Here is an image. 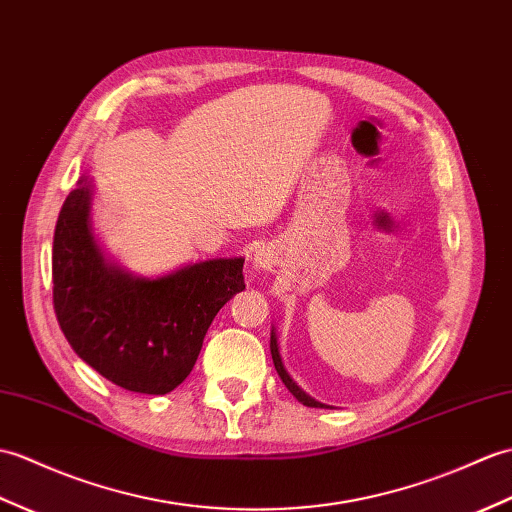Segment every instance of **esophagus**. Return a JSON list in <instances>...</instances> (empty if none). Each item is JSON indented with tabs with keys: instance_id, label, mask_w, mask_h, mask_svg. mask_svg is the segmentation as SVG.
<instances>
[{
	"instance_id": "1",
	"label": "esophagus",
	"mask_w": 512,
	"mask_h": 512,
	"mask_svg": "<svg viewBox=\"0 0 512 512\" xmlns=\"http://www.w3.org/2000/svg\"><path fill=\"white\" fill-rule=\"evenodd\" d=\"M253 266L259 268V270H266L272 266V257H270V251L268 248H259V251H255V257H253Z\"/></svg>"
}]
</instances>
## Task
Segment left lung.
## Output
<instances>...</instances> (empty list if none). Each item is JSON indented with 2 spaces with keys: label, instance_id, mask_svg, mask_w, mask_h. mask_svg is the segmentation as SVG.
Returning a JSON list of instances; mask_svg holds the SVG:
<instances>
[{
  "label": "left lung",
  "instance_id": "1",
  "mask_svg": "<svg viewBox=\"0 0 512 512\" xmlns=\"http://www.w3.org/2000/svg\"><path fill=\"white\" fill-rule=\"evenodd\" d=\"M270 353H272V362H275V368H277V373L281 377V382L285 384V388H288L296 399L303 403V406H307V408H331V406H327V403H320L314 397L307 395V392L301 386H296V382L288 375V371H285V366L281 362V355H279V342H277L275 327H272V331H270Z\"/></svg>",
  "mask_w": 512,
  "mask_h": 512
}]
</instances>
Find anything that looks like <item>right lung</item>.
I'll use <instances>...</instances> for the list:
<instances>
[{
	"mask_svg": "<svg viewBox=\"0 0 512 512\" xmlns=\"http://www.w3.org/2000/svg\"><path fill=\"white\" fill-rule=\"evenodd\" d=\"M87 174L58 213L54 310L71 349L115 386L172 392L192 373L211 320L246 288L244 257H218L141 277L104 253L91 220Z\"/></svg>",
	"mask_w": 512,
	"mask_h": 512,
	"instance_id": "obj_1",
	"label": "right lung"
}]
</instances>
